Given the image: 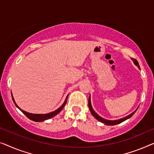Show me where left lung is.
Instances as JSON below:
<instances>
[{
  "label": "left lung",
  "instance_id": "8db88e82",
  "mask_svg": "<svg viewBox=\"0 0 154 154\" xmlns=\"http://www.w3.org/2000/svg\"><path fill=\"white\" fill-rule=\"evenodd\" d=\"M132 60H133V61L134 63V64L136 66L138 67V68L140 69V66H139V63H138L137 60L135 59V58H132ZM88 108H89L90 109V112H91L92 115L94 116L95 118L97 120L99 121L100 122L103 123H104L105 125H117L119 124V123H122L123 121H124L125 120L128 119H130L131 117L135 113V112L137 111V109H138V107L136 109L135 111H134L133 113H131V114H129V115H128L125 116V117H123V118H121L120 119H118V120H114V121H112V120H107V119H103V117H101V116H100L98 114L96 113V112L94 111V109H93L92 107V105H91V96H89V98H88Z\"/></svg>",
  "mask_w": 154,
  "mask_h": 154
}]
</instances>
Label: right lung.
Returning a JSON list of instances; mask_svg holds the SVG:
<instances>
[{
  "label": "right lung",
  "mask_w": 154,
  "mask_h": 154,
  "mask_svg": "<svg viewBox=\"0 0 154 154\" xmlns=\"http://www.w3.org/2000/svg\"><path fill=\"white\" fill-rule=\"evenodd\" d=\"M11 94H12V93H11ZM68 95L67 96V97L66 98V100H65V101H64V103H63V105L60 106L59 108H58L57 109L55 110V111L51 112H50V113H47V114H32V113H29V112H27L26 111H23V110L21 109V108L17 105L16 103H15L14 99V98H13V96L12 94V100H13V102H14V105L17 106V107L19 108V109H20L21 111L29 119H31L32 121H36V122H42V121H44L45 120L49 119H51V118L54 117V116H55L56 114L60 113V112L63 109L65 105H66V104L67 103V99H68Z\"/></svg>",
  "instance_id": "1"
}]
</instances>
